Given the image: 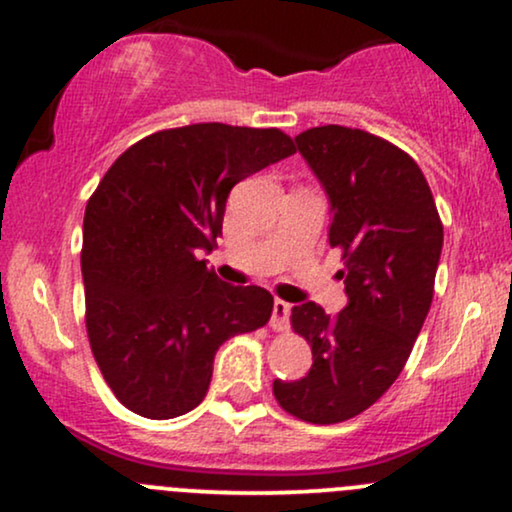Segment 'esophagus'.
Listing matches in <instances>:
<instances>
[{"mask_svg": "<svg viewBox=\"0 0 512 512\" xmlns=\"http://www.w3.org/2000/svg\"><path fill=\"white\" fill-rule=\"evenodd\" d=\"M289 315H291V305L281 301V298H276L274 310H272V330L274 332L289 330Z\"/></svg>", "mask_w": 512, "mask_h": 512, "instance_id": "esophagus-1", "label": "esophagus"}]
</instances>
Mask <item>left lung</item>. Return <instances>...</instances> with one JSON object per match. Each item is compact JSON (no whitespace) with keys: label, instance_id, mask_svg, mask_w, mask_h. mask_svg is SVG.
Listing matches in <instances>:
<instances>
[{"label":"left lung","instance_id":"left-lung-1","mask_svg":"<svg viewBox=\"0 0 512 512\" xmlns=\"http://www.w3.org/2000/svg\"><path fill=\"white\" fill-rule=\"evenodd\" d=\"M296 144L330 197V245L342 252L349 303L337 315L293 305L291 327L313 349V366L296 383L274 380V397L308 424H339L402 373L433 301L443 223L421 168L387 139L325 125Z\"/></svg>","mask_w":512,"mask_h":512}]
</instances>
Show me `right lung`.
<instances>
[{
	"label": "right lung",
	"instance_id": "add662e5",
	"mask_svg": "<svg viewBox=\"0 0 512 512\" xmlns=\"http://www.w3.org/2000/svg\"><path fill=\"white\" fill-rule=\"evenodd\" d=\"M296 154L281 129L221 122L161 129L122 154L86 204V332L113 395L146 419H173L207 395L226 339L269 322L272 293L223 284L216 248L228 192Z\"/></svg>",
	"mask_w": 512,
	"mask_h": 512
}]
</instances>
